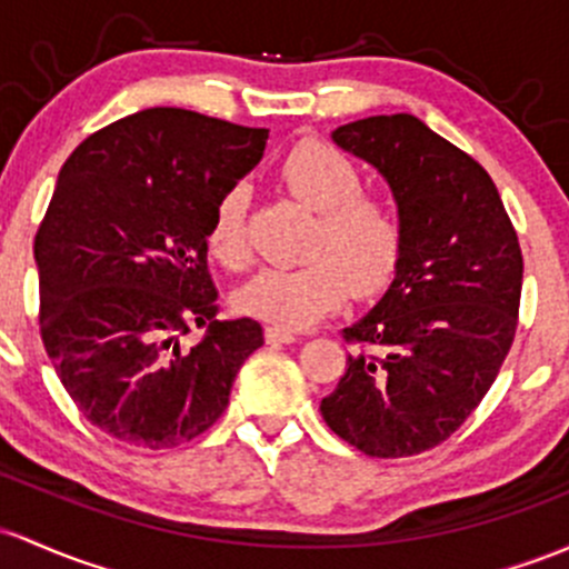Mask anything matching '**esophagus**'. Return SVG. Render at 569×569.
I'll list each match as a JSON object with an SVG mask.
<instances>
[{
  "label": "esophagus",
  "instance_id": "obj_1",
  "mask_svg": "<svg viewBox=\"0 0 569 569\" xmlns=\"http://www.w3.org/2000/svg\"><path fill=\"white\" fill-rule=\"evenodd\" d=\"M264 337H267V342H274V346H278V342H295L297 340V335L291 332V329H283V327H267Z\"/></svg>",
  "mask_w": 569,
  "mask_h": 569
}]
</instances>
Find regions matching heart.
Returning a JSON list of instances; mask_svg holds the SVG:
<instances>
[{"instance_id":"1","label":"heart","mask_w":569,"mask_h":569,"mask_svg":"<svg viewBox=\"0 0 569 569\" xmlns=\"http://www.w3.org/2000/svg\"><path fill=\"white\" fill-rule=\"evenodd\" d=\"M280 180L297 202L318 213L302 267H267L240 286L242 313L283 329H302L327 316L348 291L376 297L395 278L402 253V221L389 199L361 191L359 167L327 142L308 140L283 159ZM248 193L232 186L216 202L208 251L227 267L248 261Z\"/></svg>"}]
</instances>
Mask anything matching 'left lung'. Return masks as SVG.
Returning <instances> with one entry per match:
<instances>
[{
  "label": "left lung",
  "instance_id": "8db88e82",
  "mask_svg": "<svg viewBox=\"0 0 569 569\" xmlns=\"http://www.w3.org/2000/svg\"><path fill=\"white\" fill-rule=\"evenodd\" d=\"M332 142L386 180L402 253L386 295L346 329L359 351L321 416L367 457H413L457 432L495 383L516 335L521 248L489 172L421 118H361Z\"/></svg>",
  "mask_w": 569,
  "mask_h": 569
}]
</instances>
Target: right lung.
Masks as SVG:
<instances>
[{"label": "right lung", "mask_w": 569, "mask_h": 569, "mask_svg": "<svg viewBox=\"0 0 569 569\" xmlns=\"http://www.w3.org/2000/svg\"><path fill=\"white\" fill-rule=\"evenodd\" d=\"M267 129L151 108L99 129L61 167L34 240L40 332L67 395L97 429L174 448L227 410L253 318L218 321L208 227L264 156ZM191 326L206 329L186 343Z\"/></svg>", "instance_id": "right-lung-1"}]
</instances>
